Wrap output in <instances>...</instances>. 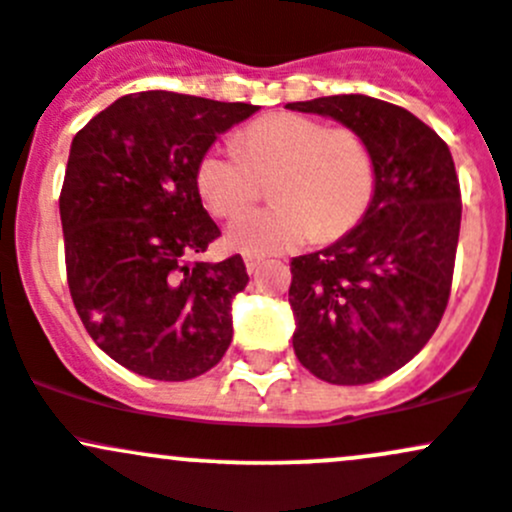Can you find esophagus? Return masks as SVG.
Instances as JSON below:
<instances>
[{
    "instance_id": "34e87169",
    "label": "esophagus",
    "mask_w": 512,
    "mask_h": 512,
    "mask_svg": "<svg viewBox=\"0 0 512 512\" xmlns=\"http://www.w3.org/2000/svg\"><path fill=\"white\" fill-rule=\"evenodd\" d=\"M261 261H263V258H261V256H251V254H246V256H244V263H246V271H249V273H254V271H256V268H258V266H261Z\"/></svg>"
}]
</instances>
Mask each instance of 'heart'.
Segmentation results:
<instances>
[{
  "mask_svg": "<svg viewBox=\"0 0 512 512\" xmlns=\"http://www.w3.org/2000/svg\"><path fill=\"white\" fill-rule=\"evenodd\" d=\"M234 146H210L195 166V188L214 217L254 205L271 178V207L234 219L229 246L263 256L342 239L364 219L376 192V158L359 131L293 112L256 119Z\"/></svg>",
  "mask_w": 512,
  "mask_h": 512,
  "instance_id": "1",
  "label": "heart"
}]
</instances>
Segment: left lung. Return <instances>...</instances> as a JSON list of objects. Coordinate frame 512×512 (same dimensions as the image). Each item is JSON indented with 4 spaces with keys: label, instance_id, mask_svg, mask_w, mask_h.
<instances>
[{
    "label": "left lung",
    "instance_id": "1",
    "mask_svg": "<svg viewBox=\"0 0 512 512\" xmlns=\"http://www.w3.org/2000/svg\"><path fill=\"white\" fill-rule=\"evenodd\" d=\"M359 131L376 158V192L359 224L290 261L293 349L337 386L390 376L439 327L452 293L461 190L449 146L408 109L366 95L285 104Z\"/></svg>",
    "mask_w": 512,
    "mask_h": 512
}]
</instances>
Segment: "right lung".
<instances>
[{
    "mask_svg": "<svg viewBox=\"0 0 512 512\" xmlns=\"http://www.w3.org/2000/svg\"><path fill=\"white\" fill-rule=\"evenodd\" d=\"M258 107L166 90L119 97L75 134L60 190L65 271L87 334L153 381H188L222 361L241 256L197 261L219 236L195 166Z\"/></svg>",
    "mask_w": 512,
    "mask_h": 512,
    "instance_id": "1",
    "label": "right lung"
}]
</instances>
